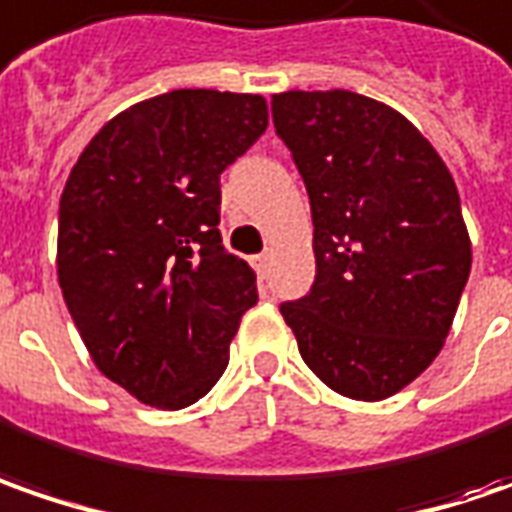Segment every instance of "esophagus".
Returning <instances> with one entry per match:
<instances>
[{
    "mask_svg": "<svg viewBox=\"0 0 512 512\" xmlns=\"http://www.w3.org/2000/svg\"><path fill=\"white\" fill-rule=\"evenodd\" d=\"M269 263H272V255H269V252H263V255L255 257V269H257V274H260V277L269 272Z\"/></svg>",
    "mask_w": 512,
    "mask_h": 512,
    "instance_id": "1",
    "label": "esophagus"
}]
</instances>
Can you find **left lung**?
<instances>
[{
	"label": "left lung",
	"mask_w": 512,
	"mask_h": 512,
	"mask_svg": "<svg viewBox=\"0 0 512 512\" xmlns=\"http://www.w3.org/2000/svg\"><path fill=\"white\" fill-rule=\"evenodd\" d=\"M314 221V286L283 303L331 391L394 397L442 351L473 252L453 175L394 107L351 90L274 93Z\"/></svg>",
	"instance_id": "left-lung-1"
}]
</instances>
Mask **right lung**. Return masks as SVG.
I'll list each match as a JSON object with an SVG mask.
<instances>
[{"instance_id": "obj_1", "label": "right lung", "mask_w": 512, "mask_h": 512, "mask_svg": "<svg viewBox=\"0 0 512 512\" xmlns=\"http://www.w3.org/2000/svg\"><path fill=\"white\" fill-rule=\"evenodd\" d=\"M269 124L257 93L172 90L110 118L70 169L56 274L96 368L178 411L229 365L257 303L252 266L223 249L221 172Z\"/></svg>"}]
</instances>
